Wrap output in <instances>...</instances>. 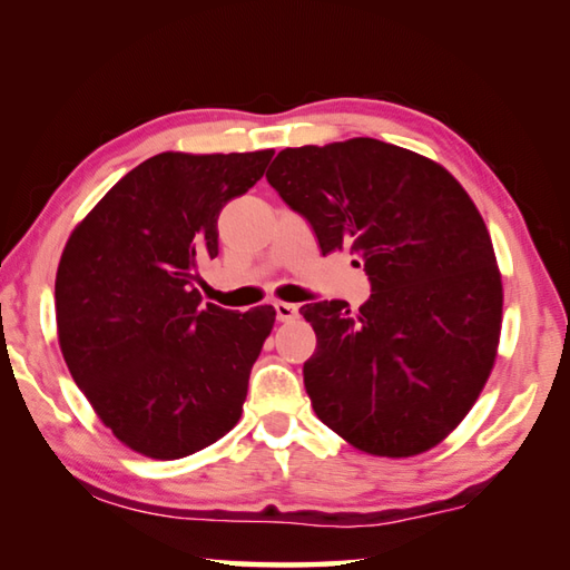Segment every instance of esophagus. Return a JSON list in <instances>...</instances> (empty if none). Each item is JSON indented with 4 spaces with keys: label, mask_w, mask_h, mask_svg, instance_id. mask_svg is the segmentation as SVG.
I'll use <instances>...</instances> for the list:
<instances>
[{
    "label": "esophagus",
    "mask_w": 570,
    "mask_h": 570,
    "mask_svg": "<svg viewBox=\"0 0 570 570\" xmlns=\"http://www.w3.org/2000/svg\"><path fill=\"white\" fill-rule=\"evenodd\" d=\"M275 313H277V321L279 323H291V321H295L297 317V305H293V303H275Z\"/></svg>",
    "instance_id": "esophagus-1"
}]
</instances>
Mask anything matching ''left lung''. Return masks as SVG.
Masks as SVG:
<instances>
[{
  "label": "left lung",
  "mask_w": 570,
  "mask_h": 570,
  "mask_svg": "<svg viewBox=\"0 0 570 570\" xmlns=\"http://www.w3.org/2000/svg\"><path fill=\"white\" fill-rule=\"evenodd\" d=\"M267 183L323 255L351 247L373 285L357 313L301 307L317 337L303 367L315 415L363 453L431 451L475 405L501 343L503 279L471 195L431 157L373 137L287 147Z\"/></svg>",
  "instance_id": "8db88e82"
}]
</instances>
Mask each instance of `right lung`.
Here are the masks:
<instances>
[{
  "label": "right lung",
  "instance_id": "right-lung-1",
  "mask_svg": "<svg viewBox=\"0 0 570 570\" xmlns=\"http://www.w3.org/2000/svg\"><path fill=\"white\" fill-rule=\"evenodd\" d=\"M273 149L159 153L89 209L55 279L65 363L119 443L177 461L243 415L249 371L275 307L199 305V263L217 257V215L247 193Z\"/></svg>",
  "mask_w": 570,
  "mask_h": 570
}]
</instances>
